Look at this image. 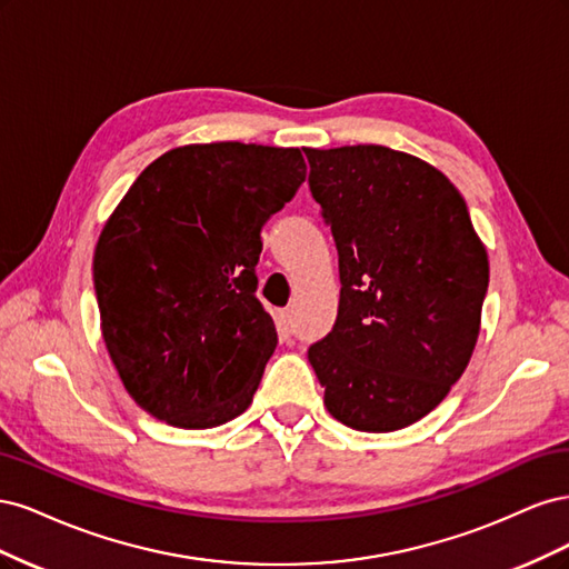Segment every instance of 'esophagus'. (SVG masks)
I'll list each match as a JSON object with an SVG mask.
<instances>
[{
    "label": "esophagus",
    "instance_id": "1",
    "mask_svg": "<svg viewBox=\"0 0 569 569\" xmlns=\"http://www.w3.org/2000/svg\"><path fill=\"white\" fill-rule=\"evenodd\" d=\"M278 332H280V337H289L291 332H295V318H291L289 311L278 313Z\"/></svg>",
    "mask_w": 569,
    "mask_h": 569
}]
</instances>
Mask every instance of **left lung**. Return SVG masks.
I'll list each match as a JSON object with an SVG mask.
<instances>
[{
  "label": "left lung",
  "instance_id": "1",
  "mask_svg": "<svg viewBox=\"0 0 569 569\" xmlns=\"http://www.w3.org/2000/svg\"><path fill=\"white\" fill-rule=\"evenodd\" d=\"M339 251L332 332L308 349L330 416L393 432L432 412L477 347L489 256L439 168L382 144L303 149Z\"/></svg>",
  "mask_w": 569,
  "mask_h": 569
}]
</instances>
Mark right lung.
<instances>
[{
	"mask_svg": "<svg viewBox=\"0 0 569 569\" xmlns=\"http://www.w3.org/2000/svg\"><path fill=\"white\" fill-rule=\"evenodd\" d=\"M303 180L295 147L184 144L109 216L92 263L101 337L149 416L209 429L251 406L278 347L253 295L261 228Z\"/></svg>",
	"mask_w": 569,
	"mask_h": 569,
	"instance_id": "right-lung-1",
	"label": "right lung"
}]
</instances>
